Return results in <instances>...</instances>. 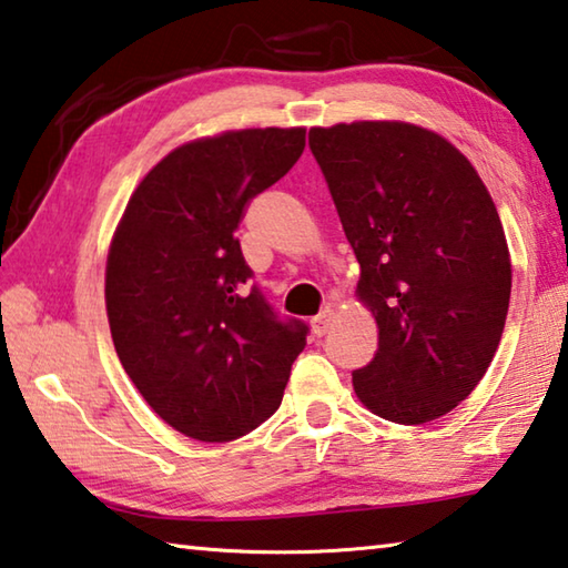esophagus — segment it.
Wrapping results in <instances>:
<instances>
[{"mask_svg":"<svg viewBox=\"0 0 568 568\" xmlns=\"http://www.w3.org/2000/svg\"><path fill=\"white\" fill-rule=\"evenodd\" d=\"M332 324H334V310H332V306H324V310L312 320V332L316 336H324L326 332L332 329Z\"/></svg>","mask_w":568,"mask_h":568,"instance_id":"obj_1","label":"esophagus"}]
</instances>
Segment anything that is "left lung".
Returning a JSON list of instances; mask_svg holds the SVG:
<instances>
[{"label": "left lung", "mask_w": 568, "mask_h": 568, "mask_svg": "<svg viewBox=\"0 0 568 568\" xmlns=\"http://www.w3.org/2000/svg\"><path fill=\"white\" fill-rule=\"evenodd\" d=\"M310 146L379 329L354 392L382 419H439L481 382L509 312L511 254L489 189L449 139L412 122L312 126Z\"/></svg>", "instance_id": "left-lung-1"}]
</instances>
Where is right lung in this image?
<instances>
[{
	"label": "right lung",
	"mask_w": 568,
	"mask_h": 568,
	"mask_svg": "<svg viewBox=\"0 0 568 568\" xmlns=\"http://www.w3.org/2000/svg\"><path fill=\"white\" fill-rule=\"evenodd\" d=\"M304 126L229 129L169 152L129 196L106 254L119 362L159 419L232 442L272 416L306 346L282 324L234 236L248 202L302 156Z\"/></svg>",
	"instance_id": "1"
}]
</instances>
